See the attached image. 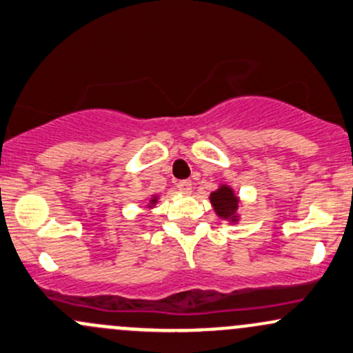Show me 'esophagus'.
Returning <instances> with one entry per match:
<instances>
[{"mask_svg":"<svg viewBox=\"0 0 353 353\" xmlns=\"http://www.w3.org/2000/svg\"><path fill=\"white\" fill-rule=\"evenodd\" d=\"M176 188L180 190V193H183V195H190V193H192V181L190 180L178 181Z\"/></svg>","mask_w":353,"mask_h":353,"instance_id":"1","label":"esophagus"}]
</instances>
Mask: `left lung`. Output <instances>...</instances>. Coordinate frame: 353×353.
<instances>
[{
	"instance_id": "1",
	"label": "left lung",
	"mask_w": 353,
	"mask_h": 353,
	"mask_svg": "<svg viewBox=\"0 0 353 353\" xmlns=\"http://www.w3.org/2000/svg\"><path fill=\"white\" fill-rule=\"evenodd\" d=\"M214 212L217 214L219 219L227 221L230 225H236L241 221V214H239V208H241V199L237 196V193L234 192V188L227 183H221L217 187V190H214L208 196Z\"/></svg>"
}]
</instances>
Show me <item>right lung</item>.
I'll return each instance as SVG.
<instances>
[{
    "label": "right lung",
    "instance_id": "obj_1",
    "mask_svg": "<svg viewBox=\"0 0 353 353\" xmlns=\"http://www.w3.org/2000/svg\"><path fill=\"white\" fill-rule=\"evenodd\" d=\"M158 200H160V195H157V193H154V195H151V196H148V203H146L148 210H153V208L157 207Z\"/></svg>",
    "mask_w": 353,
    "mask_h": 353
}]
</instances>
